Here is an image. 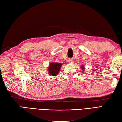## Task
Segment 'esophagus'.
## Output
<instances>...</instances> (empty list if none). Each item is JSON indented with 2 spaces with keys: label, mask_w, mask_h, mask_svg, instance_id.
<instances>
[{
  "label": "esophagus",
  "mask_w": 122,
  "mask_h": 122,
  "mask_svg": "<svg viewBox=\"0 0 122 122\" xmlns=\"http://www.w3.org/2000/svg\"><path fill=\"white\" fill-rule=\"evenodd\" d=\"M68 62L70 63H73V59H71V58H70L68 59Z\"/></svg>",
  "instance_id": "obj_1"
}]
</instances>
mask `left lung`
I'll return each instance as SVG.
<instances>
[{"instance_id":"8db88e82","label":"left lung","mask_w":122,"mask_h":122,"mask_svg":"<svg viewBox=\"0 0 122 122\" xmlns=\"http://www.w3.org/2000/svg\"><path fill=\"white\" fill-rule=\"evenodd\" d=\"M82 68L83 69V70H84V66H82Z\"/></svg>"}]
</instances>
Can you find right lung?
I'll use <instances>...</instances> for the list:
<instances>
[{
	"label": "right lung",
	"mask_w": 122,
	"mask_h": 122,
	"mask_svg": "<svg viewBox=\"0 0 122 122\" xmlns=\"http://www.w3.org/2000/svg\"><path fill=\"white\" fill-rule=\"evenodd\" d=\"M62 64L61 63H51L50 64L49 67V75L51 76H56L59 72Z\"/></svg>",
	"instance_id": "1"
}]
</instances>
